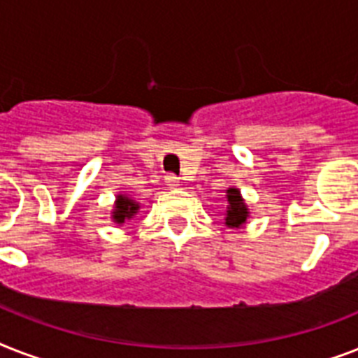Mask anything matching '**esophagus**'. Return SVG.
<instances>
[{
  "label": "esophagus",
  "mask_w": 358,
  "mask_h": 358,
  "mask_svg": "<svg viewBox=\"0 0 358 358\" xmlns=\"http://www.w3.org/2000/svg\"><path fill=\"white\" fill-rule=\"evenodd\" d=\"M165 185H167L169 189H176L180 185V180L176 178L174 174H167V176H165Z\"/></svg>",
  "instance_id": "1"
}]
</instances>
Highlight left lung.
<instances>
[{
  "label": "left lung",
  "instance_id": "obj_1",
  "mask_svg": "<svg viewBox=\"0 0 358 358\" xmlns=\"http://www.w3.org/2000/svg\"><path fill=\"white\" fill-rule=\"evenodd\" d=\"M227 201H229V208H227V217H224V224L229 229H239L241 224L247 223L249 217V208L241 199V193L236 187H229L227 189Z\"/></svg>",
  "mask_w": 358,
  "mask_h": 358
}]
</instances>
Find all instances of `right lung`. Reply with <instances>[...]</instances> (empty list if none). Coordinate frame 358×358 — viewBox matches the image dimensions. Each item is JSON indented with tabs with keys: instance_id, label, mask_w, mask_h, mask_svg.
<instances>
[{
	"instance_id": "obj_1",
	"label": "right lung",
	"mask_w": 358,
	"mask_h": 358,
	"mask_svg": "<svg viewBox=\"0 0 358 358\" xmlns=\"http://www.w3.org/2000/svg\"><path fill=\"white\" fill-rule=\"evenodd\" d=\"M139 210V204L134 201V199H129L126 195H117V201H115V210H113V221L117 224H122L129 219H134V215Z\"/></svg>"
}]
</instances>
